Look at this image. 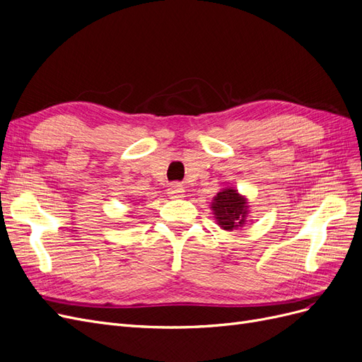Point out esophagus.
I'll return each mask as SVG.
<instances>
[{
  "mask_svg": "<svg viewBox=\"0 0 362 362\" xmlns=\"http://www.w3.org/2000/svg\"><path fill=\"white\" fill-rule=\"evenodd\" d=\"M184 187L182 184L180 182H175V184H170V187L168 189V194L170 196V198H181V196L184 194Z\"/></svg>",
  "mask_w": 362,
  "mask_h": 362,
  "instance_id": "esophagus-1",
  "label": "esophagus"
}]
</instances>
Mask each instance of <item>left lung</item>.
Segmentation results:
<instances>
[{
  "instance_id": "obj_1",
  "label": "left lung",
  "mask_w": 362,
  "mask_h": 362,
  "mask_svg": "<svg viewBox=\"0 0 362 362\" xmlns=\"http://www.w3.org/2000/svg\"><path fill=\"white\" fill-rule=\"evenodd\" d=\"M211 208L216 221L223 229H235L243 226L247 216V205L243 196L234 189H225L214 196Z\"/></svg>"
}]
</instances>
